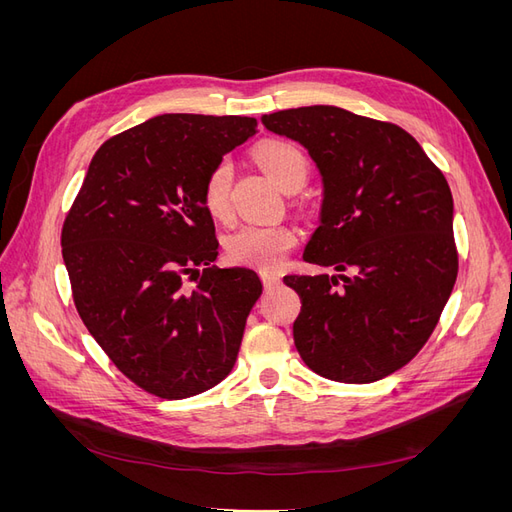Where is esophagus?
I'll return each mask as SVG.
<instances>
[{
    "mask_svg": "<svg viewBox=\"0 0 512 512\" xmlns=\"http://www.w3.org/2000/svg\"><path fill=\"white\" fill-rule=\"evenodd\" d=\"M260 280H262V284H265V290H271L275 286H280L282 277L271 273V271H260Z\"/></svg>",
    "mask_w": 512,
    "mask_h": 512,
    "instance_id": "1",
    "label": "esophagus"
}]
</instances>
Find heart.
Returning a JSON list of instances; mask_svg holds the SVG:
<instances>
[{
  "label": "heart",
  "instance_id": "obj_1",
  "mask_svg": "<svg viewBox=\"0 0 512 512\" xmlns=\"http://www.w3.org/2000/svg\"><path fill=\"white\" fill-rule=\"evenodd\" d=\"M254 156L280 188H288L297 179L305 181L307 158L297 145L269 138L256 147ZM230 188L232 162L222 158L211 166L203 183V205L213 218H228ZM297 241V228L288 224H243L226 237V256L237 265L269 271L282 265Z\"/></svg>",
  "mask_w": 512,
  "mask_h": 512
}]
</instances>
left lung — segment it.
I'll return each instance as SVG.
<instances>
[{"instance_id": "1", "label": "left lung", "mask_w": 512, "mask_h": 512, "mask_svg": "<svg viewBox=\"0 0 512 512\" xmlns=\"http://www.w3.org/2000/svg\"><path fill=\"white\" fill-rule=\"evenodd\" d=\"M262 123L316 162L320 226L303 258L337 271L284 277L303 303L294 346L335 382L393 374L425 346L457 280L453 194L442 170L406 130L346 108H288Z\"/></svg>"}]
</instances>
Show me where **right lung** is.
<instances>
[{
  "label": "right lung",
  "instance_id": "1",
  "mask_svg": "<svg viewBox=\"0 0 512 512\" xmlns=\"http://www.w3.org/2000/svg\"><path fill=\"white\" fill-rule=\"evenodd\" d=\"M256 126L254 117L168 113L108 138L64 222L81 320L151 395L205 393L235 367L262 284L252 269L211 265L220 243L203 183Z\"/></svg>",
  "mask_w": 512,
  "mask_h": 512
}]
</instances>
